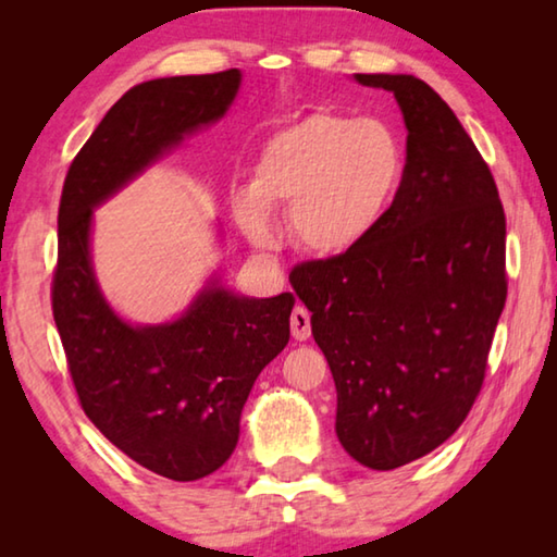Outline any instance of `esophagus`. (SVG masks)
Masks as SVG:
<instances>
[{"instance_id": "34e87169", "label": "esophagus", "mask_w": 557, "mask_h": 557, "mask_svg": "<svg viewBox=\"0 0 557 557\" xmlns=\"http://www.w3.org/2000/svg\"><path fill=\"white\" fill-rule=\"evenodd\" d=\"M289 326H292V336H295L297 342H305V338L312 336V322H309V312L305 307L292 309Z\"/></svg>"}]
</instances>
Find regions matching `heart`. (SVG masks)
Wrapping results in <instances>:
<instances>
[{"instance_id": "1", "label": "heart", "mask_w": 557, "mask_h": 557, "mask_svg": "<svg viewBox=\"0 0 557 557\" xmlns=\"http://www.w3.org/2000/svg\"><path fill=\"white\" fill-rule=\"evenodd\" d=\"M400 176V145L383 122L322 110L262 147L235 215L248 240L268 250L275 228L265 211L287 209L289 240L309 256L336 258L375 231Z\"/></svg>"}]
</instances>
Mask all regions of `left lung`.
<instances>
[{"label":"left lung","instance_id":"obj_1","mask_svg":"<svg viewBox=\"0 0 557 557\" xmlns=\"http://www.w3.org/2000/svg\"><path fill=\"white\" fill-rule=\"evenodd\" d=\"M391 90L408 127L398 191L354 250L295 265L336 383V435L388 471L451 437L484 385L506 305V215L492 169L414 75L356 73Z\"/></svg>","mask_w":557,"mask_h":557}]
</instances>
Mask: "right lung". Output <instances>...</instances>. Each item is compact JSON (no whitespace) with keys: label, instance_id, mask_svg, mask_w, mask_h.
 <instances>
[{"label":"right lung","instance_id":"add662e5","mask_svg":"<svg viewBox=\"0 0 557 557\" xmlns=\"http://www.w3.org/2000/svg\"><path fill=\"white\" fill-rule=\"evenodd\" d=\"M240 71L139 83L108 110L69 166L59 206L51 307L81 408L139 467L196 482L238 445L240 410L260 371L289 342L295 297H238L211 282L182 319L132 326L92 275V209L145 166L211 125Z\"/></svg>","mask_w":557,"mask_h":557}]
</instances>
